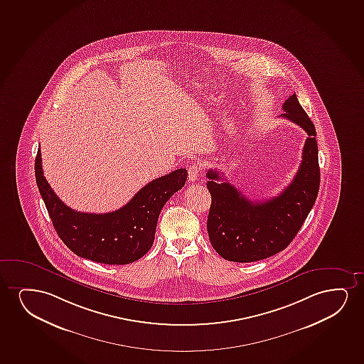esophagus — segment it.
<instances>
[{"label":"esophagus","mask_w":364,"mask_h":364,"mask_svg":"<svg viewBox=\"0 0 364 364\" xmlns=\"http://www.w3.org/2000/svg\"><path fill=\"white\" fill-rule=\"evenodd\" d=\"M200 171H201V168H200L198 164H193V166H190L189 169H188L190 181H196V180L198 179Z\"/></svg>","instance_id":"34e87169"}]
</instances>
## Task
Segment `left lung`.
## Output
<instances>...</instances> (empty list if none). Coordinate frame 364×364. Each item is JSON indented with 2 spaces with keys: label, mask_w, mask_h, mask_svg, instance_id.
Listing matches in <instances>:
<instances>
[{
  "label": "left lung",
  "mask_w": 364,
  "mask_h": 364,
  "mask_svg": "<svg viewBox=\"0 0 364 364\" xmlns=\"http://www.w3.org/2000/svg\"><path fill=\"white\" fill-rule=\"evenodd\" d=\"M288 118L307 133L302 161L293 181L275 198L250 201L218 170H208L211 194L208 232L213 250L222 258L250 263L285 250L298 235L316 201L320 166L316 129L293 94L283 105Z\"/></svg>",
  "instance_id": "obj_1"
}]
</instances>
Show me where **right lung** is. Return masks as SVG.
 <instances>
[{
    "mask_svg": "<svg viewBox=\"0 0 364 364\" xmlns=\"http://www.w3.org/2000/svg\"><path fill=\"white\" fill-rule=\"evenodd\" d=\"M36 180L53 226L76 255L104 264L123 265L151 250L161 208L188 179L184 168L151 180L129 203L114 213H79L66 206L43 175L41 149L36 156Z\"/></svg>",
    "mask_w": 364,
    "mask_h": 364,
    "instance_id": "obj_1",
    "label": "right lung"
}]
</instances>
